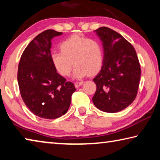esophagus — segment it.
<instances>
[{
	"label": "esophagus",
	"mask_w": 160,
	"mask_h": 160,
	"mask_svg": "<svg viewBox=\"0 0 160 160\" xmlns=\"http://www.w3.org/2000/svg\"><path fill=\"white\" fill-rule=\"evenodd\" d=\"M82 84H83V82H82V81H81V82H75V87L76 88H78L80 85H82Z\"/></svg>",
	"instance_id": "esophagus-1"
}]
</instances>
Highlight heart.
<instances>
[{
    "label": "heart",
    "instance_id": "b5f03b06",
    "mask_svg": "<svg viewBox=\"0 0 160 160\" xmlns=\"http://www.w3.org/2000/svg\"><path fill=\"white\" fill-rule=\"evenodd\" d=\"M61 50L53 51L51 58L56 69L63 76H68L73 64V76L78 79L88 73H97L102 66L104 50L96 39L72 35L61 43Z\"/></svg>",
    "mask_w": 160,
    "mask_h": 160
}]
</instances>
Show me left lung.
<instances>
[{"mask_svg": "<svg viewBox=\"0 0 160 160\" xmlns=\"http://www.w3.org/2000/svg\"><path fill=\"white\" fill-rule=\"evenodd\" d=\"M103 42L104 61L94 78L97 90L94 104L103 112L116 113L134 101L138 90L140 73L136 51L131 43L107 27L95 30Z\"/></svg>", "mask_w": 160, "mask_h": 160, "instance_id": "left-lung-1", "label": "left lung"}]
</instances>
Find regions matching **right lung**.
Returning <instances> with one entry per match:
<instances>
[{"mask_svg":"<svg viewBox=\"0 0 160 160\" xmlns=\"http://www.w3.org/2000/svg\"><path fill=\"white\" fill-rule=\"evenodd\" d=\"M62 32L47 29L34 38L22 54L18 82L23 102L34 115L55 119L68 110L74 84L59 75L51 58V39Z\"/></svg>","mask_w":160,"mask_h":160,"instance_id":"add662e5","label":"right lung"}]
</instances>
